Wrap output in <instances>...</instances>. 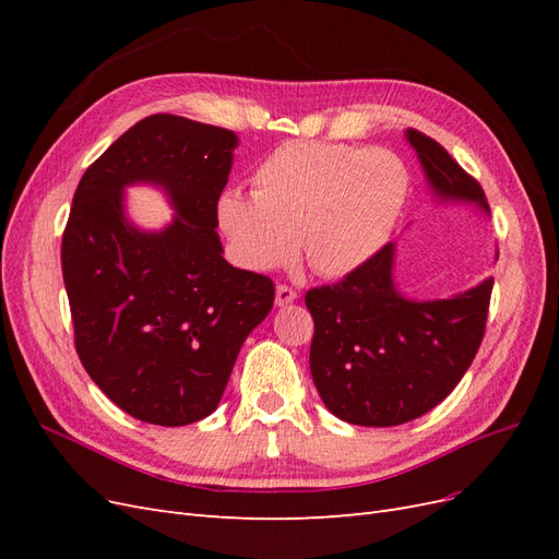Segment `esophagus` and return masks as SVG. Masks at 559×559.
I'll return each instance as SVG.
<instances>
[{
	"instance_id": "34e87169",
	"label": "esophagus",
	"mask_w": 559,
	"mask_h": 559,
	"mask_svg": "<svg viewBox=\"0 0 559 559\" xmlns=\"http://www.w3.org/2000/svg\"><path fill=\"white\" fill-rule=\"evenodd\" d=\"M298 298V294L292 289V286L286 284H280L275 289V302L277 306H289V302H294Z\"/></svg>"
}]
</instances>
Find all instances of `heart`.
Masks as SVG:
<instances>
[{
  "label": "heart",
  "instance_id": "obj_1",
  "mask_svg": "<svg viewBox=\"0 0 559 559\" xmlns=\"http://www.w3.org/2000/svg\"><path fill=\"white\" fill-rule=\"evenodd\" d=\"M408 191L411 175L392 151L292 140L259 163L251 195L222 193L216 218L233 257L253 273L289 265L300 240L312 270L341 277L384 247Z\"/></svg>",
  "mask_w": 559,
  "mask_h": 559
}]
</instances>
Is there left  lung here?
<instances>
[{"label":"left lung","mask_w":559,"mask_h":559,"mask_svg":"<svg viewBox=\"0 0 559 559\" xmlns=\"http://www.w3.org/2000/svg\"><path fill=\"white\" fill-rule=\"evenodd\" d=\"M405 138L438 198L489 212L483 186L441 144L413 128ZM392 267L389 242L341 282L306 294L312 380L326 408L349 425L396 427L429 413L460 384L485 335L492 277L421 302L396 292Z\"/></svg>","instance_id":"1"}]
</instances>
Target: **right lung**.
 Returning <instances> with one entry per match:
<instances>
[{
    "instance_id": "right-lung-1",
    "label": "right lung",
    "mask_w": 559,
    "mask_h": 559,
    "mask_svg": "<svg viewBox=\"0 0 559 559\" xmlns=\"http://www.w3.org/2000/svg\"><path fill=\"white\" fill-rule=\"evenodd\" d=\"M233 130L154 114L83 173L62 233L74 345L103 392L148 425L183 427L216 411L245 337L275 284L233 267L216 235ZM156 182L178 210L160 234L134 229L122 189Z\"/></svg>"
}]
</instances>
